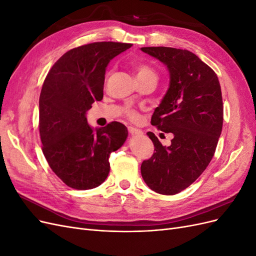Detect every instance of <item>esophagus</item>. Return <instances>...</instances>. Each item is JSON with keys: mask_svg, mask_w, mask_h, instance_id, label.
Masks as SVG:
<instances>
[{"mask_svg": "<svg viewBox=\"0 0 256 256\" xmlns=\"http://www.w3.org/2000/svg\"><path fill=\"white\" fill-rule=\"evenodd\" d=\"M128 132L131 134V136H140L142 134V131L140 129H136L134 127H128Z\"/></svg>", "mask_w": 256, "mask_h": 256, "instance_id": "34e87169", "label": "esophagus"}]
</instances>
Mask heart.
Listing matches in <instances>:
<instances>
[{
  "instance_id": "heart-1",
  "label": "heart",
  "mask_w": 256,
  "mask_h": 256,
  "mask_svg": "<svg viewBox=\"0 0 256 256\" xmlns=\"http://www.w3.org/2000/svg\"><path fill=\"white\" fill-rule=\"evenodd\" d=\"M136 76L138 80H142V79H156L157 80V74L154 72V69L147 63H138L136 65ZM126 115L130 120H136V114L134 111H126Z\"/></svg>"
}]
</instances>
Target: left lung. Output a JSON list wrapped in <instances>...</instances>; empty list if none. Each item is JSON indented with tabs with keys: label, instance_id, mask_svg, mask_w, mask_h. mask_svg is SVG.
<instances>
[{
	"label": "left lung",
	"instance_id": "1",
	"mask_svg": "<svg viewBox=\"0 0 256 256\" xmlns=\"http://www.w3.org/2000/svg\"><path fill=\"white\" fill-rule=\"evenodd\" d=\"M141 50L168 66L170 88L150 122L174 136L166 147L152 132H147L154 152L142 162L141 174L152 190L173 196L194 182L214 157L223 125L221 86L212 69L188 50Z\"/></svg>",
	"mask_w": 256,
	"mask_h": 256
}]
</instances>
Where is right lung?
Listing matches in <instances>:
<instances>
[{"label": "right lung", "instance_id": "right-lung-1", "mask_svg": "<svg viewBox=\"0 0 256 256\" xmlns=\"http://www.w3.org/2000/svg\"><path fill=\"white\" fill-rule=\"evenodd\" d=\"M131 44L99 42L62 56L48 72L40 96L42 150L52 171L68 187L88 190L110 172L109 158L126 141L118 122L92 130L85 113L104 97L106 67Z\"/></svg>", "mask_w": 256, "mask_h": 256}]
</instances>
